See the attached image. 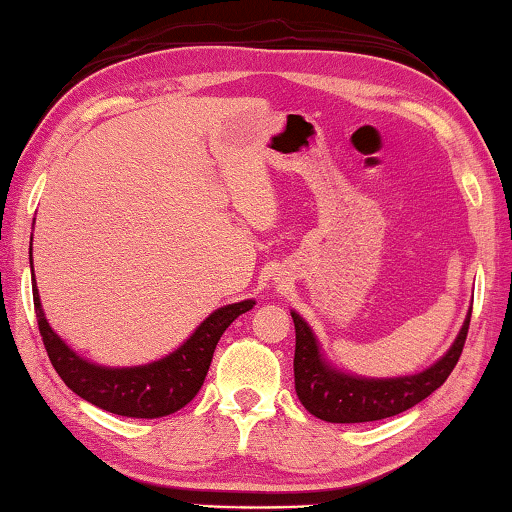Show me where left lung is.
I'll return each mask as SVG.
<instances>
[{"mask_svg":"<svg viewBox=\"0 0 512 512\" xmlns=\"http://www.w3.org/2000/svg\"><path fill=\"white\" fill-rule=\"evenodd\" d=\"M467 314L461 334L449 352L431 368L420 375L397 379H361L327 366L318 352V343L309 325L293 311L296 325V357H293V377H296V393L302 406L316 418L325 422H372L411 409L424 397H429L452 375L470 329Z\"/></svg>","mask_w":512,"mask_h":512,"instance_id":"obj_1","label":"left lung"}]
</instances>
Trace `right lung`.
<instances>
[{"instance_id":"right-lung-1","label":"right lung","mask_w":512,"mask_h":512,"mask_svg":"<svg viewBox=\"0 0 512 512\" xmlns=\"http://www.w3.org/2000/svg\"><path fill=\"white\" fill-rule=\"evenodd\" d=\"M253 305V300H244L216 309L189 336L185 345L149 366L101 368L74 354L49 327L40 307L36 277H33V307H36L38 329L58 377L83 400L103 411L126 415V418H162V415L176 413L192 402L210 370L221 334L232 320L246 314Z\"/></svg>"}]
</instances>
